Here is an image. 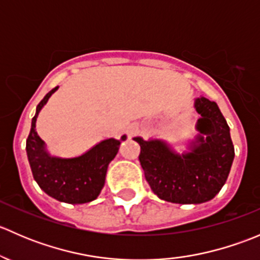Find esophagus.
I'll return each instance as SVG.
<instances>
[{
  "label": "esophagus",
  "mask_w": 260,
  "mask_h": 260,
  "mask_svg": "<svg viewBox=\"0 0 260 260\" xmlns=\"http://www.w3.org/2000/svg\"><path fill=\"white\" fill-rule=\"evenodd\" d=\"M127 132H128V135H129V136L136 135V133L138 132V124H136V123H133V124H131L129 127H128Z\"/></svg>",
  "instance_id": "esophagus-1"
}]
</instances>
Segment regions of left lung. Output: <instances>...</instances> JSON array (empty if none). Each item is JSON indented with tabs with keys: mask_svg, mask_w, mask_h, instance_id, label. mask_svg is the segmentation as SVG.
<instances>
[{
	"mask_svg": "<svg viewBox=\"0 0 260 260\" xmlns=\"http://www.w3.org/2000/svg\"><path fill=\"white\" fill-rule=\"evenodd\" d=\"M200 118L198 135L188 151L179 153L166 141L135 137L141 146L140 162L147 182L161 200L203 204L219 193L234 159L230 128L215 102L199 96L193 102Z\"/></svg>",
	"mask_w": 260,
	"mask_h": 260,
	"instance_id": "1",
	"label": "left lung"
}]
</instances>
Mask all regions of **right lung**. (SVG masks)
Segmentation results:
<instances>
[{"label":"right lung","mask_w":260,"mask_h":260,"mask_svg":"<svg viewBox=\"0 0 260 260\" xmlns=\"http://www.w3.org/2000/svg\"><path fill=\"white\" fill-rule=\"evenodd\" d=\"M57 88L55 86L50 90L36 107L26 141L28 164L41 190L55 200L67 204L90 203L98 198L104 187L109 164L117 156L120 142L127 140V136H122L120 140L101 141L77 157L51 156L45 142L36 132V119Z\"/></svg>","instance_id":"add662e5"}]
</instances>
